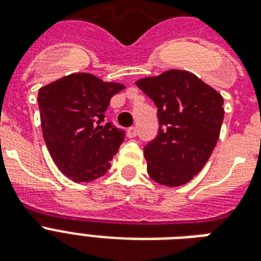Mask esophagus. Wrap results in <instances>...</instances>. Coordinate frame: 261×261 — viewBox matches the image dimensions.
Segmentation results:
<instances>
[{"label":"esophagus","instance_id":"34e87169","mask_svg":"<svg viewBox=\"0 0 261 261\" xmlns=\"http://www.w3.org/2000/svg\"><path fill=\"white\" fill-rule=\"evenodd\" d=\"M138 134V130H137V127H130L128 130H127V135H128V138H134Z\"/></svg>","mask_w":261,"mask_h":261}]
</instances>
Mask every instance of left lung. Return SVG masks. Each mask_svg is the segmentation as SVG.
Here are the masks:
<instances>
[{"label":"left lung","instance_id":"8db88e82","mask_svg":"<svg viewBox=\"0 0 261 261\" xmlns=\"http://www.w3.org/2000/svg\"><path fill=\"white\" fill-rule=\"evenodd\" d=\"M135 84L159 108V134L143 149L147 173L163 186L187 184L217 145L225 114L222 96L190 71L176 69Z\"/></svg>","mask_w":261,"mask_h":261}]
</instances>
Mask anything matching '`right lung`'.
Masks as SVG:
<instances>
[{
  "label": "right lung",
  "mask_w": 261,
  "mask_h": 261,
  "mask_svg": "<svg viewBox=\"0 0 261 261\" xmlns=\"http://www.w3.org/2000/svg\"><path fill=\"white\" fill-rule=\"evenodd\" d=\"M123 84L74 73L39 89L43 138L58 169L75 182L106 174L124 131L106 123V110Z\"/></svg>",
  "instance_id": "add662e5"
}]
</instances>
